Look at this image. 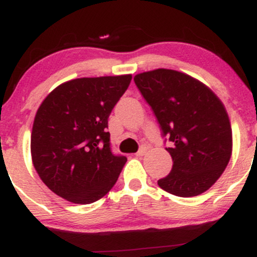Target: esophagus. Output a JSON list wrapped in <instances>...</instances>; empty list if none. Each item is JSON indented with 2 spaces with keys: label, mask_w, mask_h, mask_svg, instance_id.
I'll list each match as a JSON object with an SVG mask.
<instances>
[{
  "label": "esophagus",
  "mask_w": 257,
  "mask_h": 257,
  "mask_svg": "<svg viewBox=\"0 0 257 257\" xmlns=\"http://www.w3.org/2000/svg\"><path fill=\"white\" fill-rule=\"evenodd\" d=\"M146 147L145 146H141L140 147V150H139V151L135 153V156H137V157H140V156H144L146 153Z\"/></svg>",
  "instance_id": "obj_1"
}]
</instances>
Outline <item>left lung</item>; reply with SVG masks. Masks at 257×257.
Returning a JSON list of instances; mask_svg holds the SVG:
<instances>
[{"instance_id": "obj_1", "label": "left lung", "mask_w": 257, "mask_h": 257, "mask_svg": "<svg viewBox=\"0 0 257 257\" xmlns=\"http://www.w3.org/2000/svg\"><path fill=\"white\" fill-rule=\"evenodd\" d=\"M134 82L169 143L172 172L158 186L179 197L205 192L232 153V129L222 102L206 85L174 70L139 73Z\"/></svg>"}]
</instances>
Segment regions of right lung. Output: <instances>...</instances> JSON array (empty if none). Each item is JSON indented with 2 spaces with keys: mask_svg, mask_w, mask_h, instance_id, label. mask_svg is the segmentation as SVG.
I'll use <instances>...</instances> for the list:
<instances>
[{
  "mask_svg": "<svg viewBox=\"0 0 257 257\" xmlns=\"http://www.w3.org/2000/svg\"><path fill=\"white\" fill-rule=\"evenodd\" d=\"M131 81L132 75L72 79L41 104L32 126V163L61 198L89 204L116 184L126 157L112 152L107 122Z\"/></svg>",
  "mask_w": 257,
  "mask_h": 257,
  "instance_id": "right-lung-1",
  "label": "right lung"
}]
</instances>
